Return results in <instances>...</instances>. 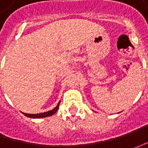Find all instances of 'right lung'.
Masks as SVG:
<instances>
[{
  "label": "right lung",
  "instance_id": "1",
  "mask_svg": "<svg viewBox=\"0 0 148 148\" xmlns=\"http://www.w3.org/2000/svg\"><path fill=\"white\" fill-rule=\"evenodd\" d=\"M59 104L60 102L58 103V105H57L53 110H52L48 111V112H44V113H41V114H25V113H23L25 116L29 117V118H32V119H39V118H44V117H49L51 116L54 114L58 110V107H59Z\"/></svg>",
  "mask_w": 148,
  "mask_h": 148
}]
</instances>
